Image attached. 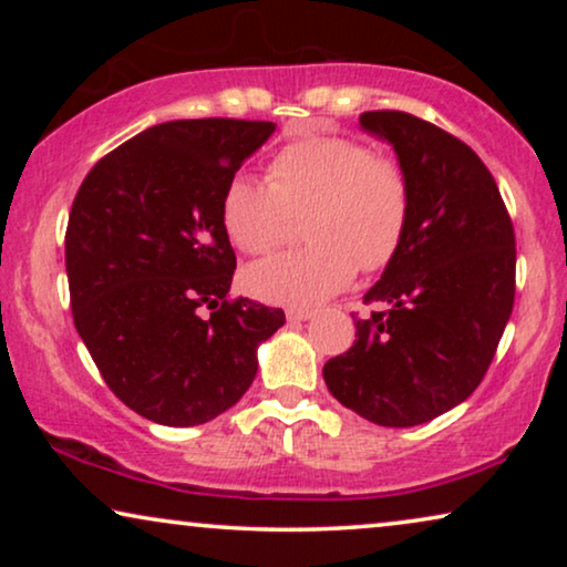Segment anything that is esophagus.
Returning a JSON list of instances; mask_svg holds the SVG:
<instances>
[{"label":"esophagus","mask_w":567,"mask_h":567,"mask_svg":"<svg viewBox=\"0 0 567 567\" xmlns=\"http://www.w3.org/2000/svg\"><path fill=\"white\" fill-rule=\"evenodd\" d=\"M286 317H289V322H307L315 317V309H307V307H289L286 309Z\"/></svg>","instance_id":"1"}]
</instances>
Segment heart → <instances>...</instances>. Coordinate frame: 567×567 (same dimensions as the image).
<instances>
[{
  "label": "heart",
  "instance_id": "obj_1",
  "mask_svg": "<svg viewBox=\"0 0 567 567\" xmlns=\"http://www.w3.org/2000/svg\"><path fill=\"white\" fill-rule=\"evenodd\" d=\"M268 179L239 173L221 193V224L250 255L284 243L305 216L307 247L255 262L247 291L274 305H317L343 291L359 266L379 270L398 255L410 221V185L398 162L359 138L307 136L286 144Z\"/></svg>",
  "mask_w": 567,
  "mask_h": 567
}]
</instances>
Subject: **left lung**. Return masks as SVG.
Masks as SVG:
<instances>
[{"label":"left lung","instance_id":"obj_1","mask_svg":"<svg viewBox=\"0 0 567 567\" xmlns=\"http://www.w3.org/2000/svg\"><path fill=\"white\" fill-rule=\"evenodd\" d=\"M359 123L398 154L410 221L363 297L382 312L353 320V346L324 363L322 377L340 405L410 429L483 382L514 309V224L483 159L456 136L400 111L361 113Z\"/></svg>","mask_w":567,"mask_h":567}]
</instances>
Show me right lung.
<instances>
[{
	"mask_svg": "<svg viewBox=\"0 0 567 567\" xmlns=\"http://www.w3.org/2000/svg\"><path fill=\"white\" fill-rule=\"evenodd\" d=\"M274 131L159 123L76 190L64 243L74 328L115 398L146 421H214L250 390L258 346L286 322L281 309L227 297L237 258L221 224L224 188Z\"/></svg>",
	"mask_w": 567,
	"mask_h": 567,
	"instance_id": "1",
	"label": "right lung"
}]
</instances>
